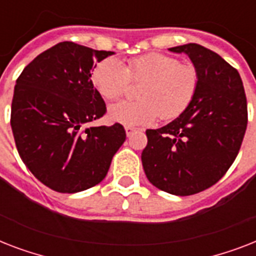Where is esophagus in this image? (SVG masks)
Wrapping results in <instances>:
<instances>
[{
	"mask_svg": "<svg viewBox=\"0 0 256 256\" xmlns=\"http://www.w3.org/2000/svg\"><path fill=\"white\" fill-rule=\"evenodd\" d=\"M124 132H126V136H132V134H134L136 132H138V128H130V126H126V128H124Z\"/></svg>",
	"mask_w": 256,
	"mask_h": 256,
	"instance_id": "1",
	"label": "esophagus"
}]
</instances>
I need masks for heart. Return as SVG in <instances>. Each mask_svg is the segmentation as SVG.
<instances>
[{
  "instance_id": "1",
  "label": "heart",
  "mask_w": 256,
  "mask_h": 256,
  "mask_svg": "<svg viewBox=\"0 0 256 256\" xmlns=\"http://www.w3.org/2000/svg\"><path fill=\"white\" fill-rule=\"evenodd\" d=\"M130 80L142 82L140 100H120L108 108V120L124 126H144L160 116L170 120L179 116L194 100L199 73L191 64L178 58L150 53L132 58L126 66L116 58H106L94 68L92 81L106 100H116L128 88Z\"/></svg>"
}]
</instances>
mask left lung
<instances>
[{"label":"left lung","instance_id":"left-lung-1","mask_svg":"<svg viewBox=\"0 0 256 256\" xmlns=\"http://www.w3.org/2000/svg\"><path fill=\"white\" fill-rule=\"evenodd\" d=\"M199 73L190 106L170 124L146 130L144 174L156 188L186 196L218 182L238 156L247 128V100L238 70L198 44L170 48Z\"/></svg>","mask_w":256,"mask_h":256}]
</instances>
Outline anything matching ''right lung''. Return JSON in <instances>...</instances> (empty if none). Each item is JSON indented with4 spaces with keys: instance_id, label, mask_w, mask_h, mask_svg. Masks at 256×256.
I'll return each mask as SVG.
<instances>
[{
    "instance_id": "right-lung-1",
    "label": "right lung",
    "mask_w": 256,
    "mask_h": 256,
    "mask_svg": "<svg viewBox=\"0 0 256 256\" xmlns=\"http://www.w3.org/2000/svg\"><path fill=\"white\" fill-rule=\"evenodd\" d=\"M112 54L60 42L34 58L16 82L10 124L18 154L52 190L73 194L98 184L126 140L120 124L86 128L106 112L92 73Z\"/></svg>"
}]
</instances>
